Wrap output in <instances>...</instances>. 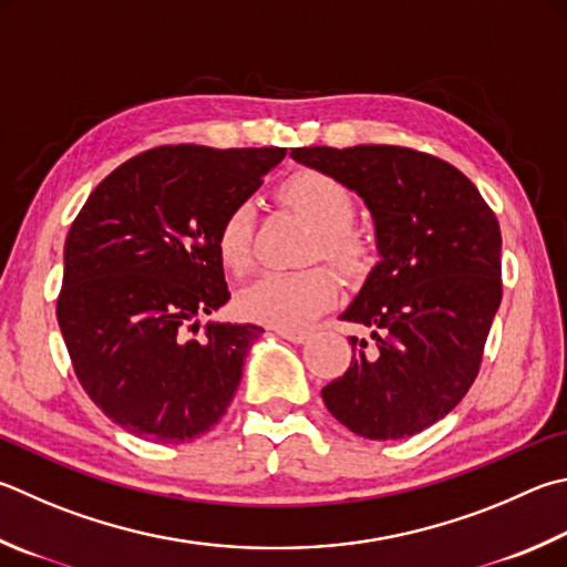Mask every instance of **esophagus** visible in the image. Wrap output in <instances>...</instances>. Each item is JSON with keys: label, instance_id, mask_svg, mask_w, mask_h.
<instances>
[{"label": "esophagus", "instance_id": "1", "mask_svg": "<svg viewBox=\"0 0 567 567\" xmlns=\"http://www.w3.org/2000/svg\"><path fill=\"white\" fill-rule=\"evenodd\" d=\"M275 332L280 334L287 342H295V344H302L310 339V332H305V329H282V327H275Z\"/></svg>", "mask_w": 567, "mask_h": 567}]
</instances>
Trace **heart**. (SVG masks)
<instances>
[{
  "label": "heart",
  "instance_id": "b5f03b06",
  "mask_svg": "<svg viewBox=\"0 0 567 567\" xmlns=\"http://www.w3.org/2000/svg\"><path fill=\"white\" fill-rule=\"evenodd\" d=\"M280 198L317 230L315 257L334 265L342 275H359L369 260V245L349 225L354 198L342 183L319 171H300L287 178ZM252 205L238 203L223 215L215 250L225 270L245 272L252 252ZM337 282L324 267L300 272H262L238 295V310L252 322L295 329L312 322L334 305Z\"/></svg>",
  "mask_w": 567,
  "mask_h": 567
}]
</instances>
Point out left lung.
I'll return each mask as SVG.
<instances>
[{
  "mask_svg": "<svg viewBox=\"0 0 567 567\" xmlns=\"http://www.w3.org/2000/svg\"><path fill=\"white\" fill-rule=\"evenodd\" d=\"M290 156L364 200L382 257L339 317L372 329L374 342L352 337V364L322 389L324 406L357 436H414L478 377L503 295L496 215L458 168L414 148L310 146Z\"/></svg>",
  "mask_w": 567,
  "mask_h": 567,
  "instance_id": "left-lung-1",
  "label": "left lung"
}]
</instances>
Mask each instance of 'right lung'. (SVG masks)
<instances>
[{
    "instance_id": "add662e5",
    "label": "right lung",
    "mask_w": 567,
    "mask_h": 567,
    "mask_svg": "<svg viewBox=\"0 0 567 567\" xmlns=\"http://www.w3.org/2000/svg\"><path fill=\"white\" fill-rule=\"evenodd\" d=\"M285 148L158 146L71 223L56 319L89 399L128 434L183 444L218 424L262 327L198 319L230 300L215 233Z\"/></svg>"
}]
</instances>
